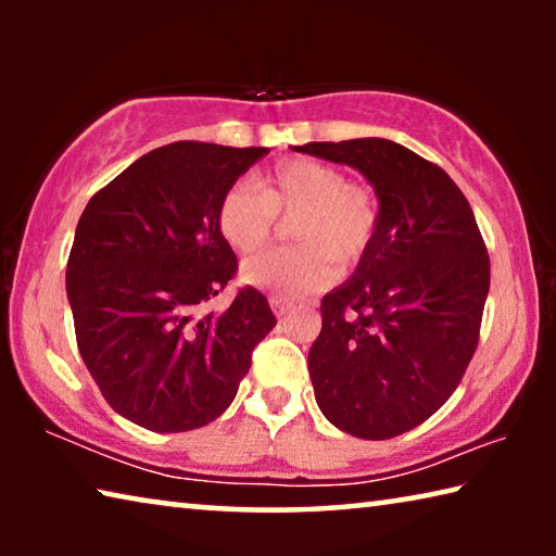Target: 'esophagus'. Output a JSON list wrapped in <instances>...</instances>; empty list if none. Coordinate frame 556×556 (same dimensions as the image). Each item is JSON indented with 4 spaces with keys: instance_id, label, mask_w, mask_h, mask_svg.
I'll list each match as a JSON object with an SVG mask.
<instances>
[{
    "instance_id": "esophagus-1",
    "label": "esophagus",
    "mask_w": 556,
    "mask_h": 556,
    "mask_svg": "<svg viewBox=\"0 0 556 556\" xmlns=\"http://www.w3.org/2000/svg\"><path fill=\"white\" fill-rule=\"evenodd\" d=\"M269 306H271V312H275L279 318L294 312V304H291V301H287V299H281V296H271L269 299Z\"/></svg>"
}]
</instances>
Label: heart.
Here are the masks:
<instances>
[{
	"instance_id": "obj_1",
	"label": "heart",
	"mask_w": 556,
	"mask_h": 556,
	"mask_svg": "<svg viewBox=\"0 0 556 556\" xmlns=\"http://www.w3.org/2000/svg\"><path fill=\"white\" fill-rule=\"evenodd\" d=\"M289 225L296 248L242 265L248 285L281 296H304L333 285L338 262L361 265L380 225L372 188L351 181L341 166L291 156L262 174L255 186L232 184L220 195L218 232L238 255H255L275 240L277 218Z\"/></svg>"
}]
</instances>
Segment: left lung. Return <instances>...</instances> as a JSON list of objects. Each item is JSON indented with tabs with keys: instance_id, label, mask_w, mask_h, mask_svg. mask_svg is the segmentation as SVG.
Wrapping results in <instances>:
<instances>
[{
	"instance_id": "obj_1",
	"label": "left lung",
	"mask_w": 556,
	"mask_h": 556,
	"mask_svg": "<svg viewBox=\"0 0 556 556\" xmlns=\"http://www.w3.org/2000/svg\"><path fill=\"white\" fill-rule=\"evenodd\" d=\"M296 152L357 168L380 199L370 252L321 301L316 402L345 434L400 437L454 394L476 353L491 289L483 235L444 168L407 147L365 137Z\"/></svg>"
}]
</instances>
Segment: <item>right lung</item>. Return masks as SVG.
<instances>
[{
	"label": "right lung",
	"mask_w": 556,
	"mask_h": 556,
	"mask_svg": "<svg viewBox=\"0 0 556 556\" xmlns=\"http://www.w3.org/2000/svg\"><path fill=\"white\" fill-rule=\"evenodd\" d=\"M265 147L174 142L139 156L83 211L65 271L75 341L102 397L135 425L174 434L218 419L277 326L244 287L205 304L238 257L218 232L220 195Z\"/></svg>",
	"instance_id": "obj_1"
}]
</instances>
